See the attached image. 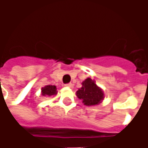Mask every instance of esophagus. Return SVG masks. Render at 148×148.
Here are the masks:
<instances>
[{
    "mask_svg": "<svg viewBox=\"0 0 148 148\" xmlns=\"http://www.w3.org/2000/svg\"><path fill=\"white\" fill-rule=\"evenodd\" d=\"M65 86H67V87H70V88H72V87H73V84L71 83V82H70V83L65 84Z\"/></svg>",
    "mask_w": 148,
    "mask_h": 148,
    "instance_id": "esophagus-1",
    "label": "esophagus"
}]
</instances>
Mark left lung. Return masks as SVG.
Segmentation results:
<instances>
[{
    "label": "left lung",
    "mask_w": 148,
    "mask_h": 148,
    "mask_svg": "<svg viewBox=\"0 0 148 148\" xmlns=\"http://www.w3.org/2000/svg\"><path fill=\"white\" fill-rule=\"evenodd\" d=\"M77 97L82 100L86 106L98 105L104 98V93L95 82L90 78H86L82 82V87L76 92Z\"/></svg>",
    "instance_id": "left-lung-1"
}]
</instances>
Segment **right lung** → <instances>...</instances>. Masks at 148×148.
Listing matches in <instances>:
<instances>
[{
	"instance_id": "add662e5",
	"label": "right lung",
	"mask_w": 148,
	"mask_h": 148,
	"mask_svg": "<svg viewBox=\"0 0 148 148\" xmlns=\"http://www.w3.org/2000/svg\"><path fill=\"white\" fill-rule=\"evenodd\" d=\"M56 93H57V90L55 86L48 85L42 89V94L43 96H51V95H55Z\"/></svg>"
}]
</instances>
